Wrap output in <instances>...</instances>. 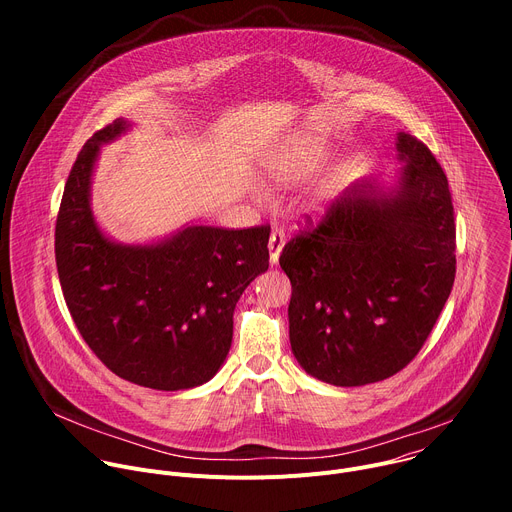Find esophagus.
I'll list each match as a JSON object with an SVG mask.
<instances>
[{
	"label": "esophagus",
	"instance_id": "esophagus-1",
	"mask_svg": "<svg viewBox=\"0 0 512 512\" xmlns=\"http://www.w3.org/2000/svg\"><path fill=\"white\" fill-rule=\"evenodd\" d=\"M283 245H285V233L281 229H273L271 237H269V245H267L269 247V263L271 265H277Z\"/></svg>",
	"mask_w": 512,
	"mask_h": 512
}]
</instances>
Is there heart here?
<instances>
[{"mask_svg":"<svg viewBox=\"0 0 512 512\" xmlns=\"http://www.w3.org/2000/svg\"><path fill=\"white\" fill-rule=\"evenodd\" d=\"M322 158L324 152L320 145L312 141H298L283 158L273 162V166L269 168V178L283 188L296 186L314 174Z\"/></svg>","mask_w":512,"mask_h":512,"instance_id":"1","label":"heart"}]
</instances>
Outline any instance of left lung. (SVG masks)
<instances>
[{
  "instance_id": "8db88e82",
  "label": "left lung",
  "mask_w": 512,
  "mask_h": 512,
  "mask_svg": "<svg viewBox=\"0 0 512 512\" xmlns=\"http://www.w3.org/2000/svg\"><path fill=\"white\" fill-rule=\"evenodd\" d=\"M399 170L352 182L324 221L291 239L289 342L300 367L336 387L393 377L415 358L456 277L448 178L413 135L397 133Z\"/></svg>"
}]
</instances>
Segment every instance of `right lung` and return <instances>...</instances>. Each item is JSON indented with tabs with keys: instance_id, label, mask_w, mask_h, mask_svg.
I'll list each match as a JSON object with an SVG mask.
<instances>
[{
	"instance_id": "obj_1",
	"label": "right lung",
	"mask_w": 512,
	"mask_h": 512,
	"mask_svg": "<svg viewBox=\"0 0 512 512\" xmlns=\"http://www.w3.org/2000/svg\"><path fill=\"white\" fill-rule=\"evenodd\" d=\"M133 129L115 119L81 150L56 221V267L66 306L89 348L117 377L156 391L208 383L231 350L233 314L269 267V229L186 223L150 243H121L91 206L101 145Z\"/></svg>"
}]
</instances>
